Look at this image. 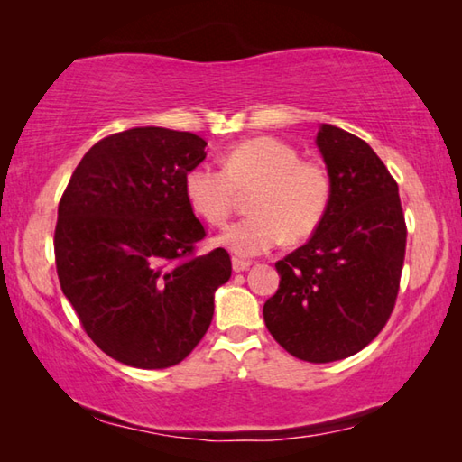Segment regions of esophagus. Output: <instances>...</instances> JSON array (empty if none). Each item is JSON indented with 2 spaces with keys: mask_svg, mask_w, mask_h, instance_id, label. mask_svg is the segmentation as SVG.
Returning a JSON list of instances; mask_svg holds the SVG:
<instances>
[{
  "mask_svg": "<svg viewBox=\"0 0 462 462\" xmlns=\"http://www.w3.org/2000/svg\"><path fill=\"white\" fill-rule=\"evenodd\" d=\"M250 267V261L246 259H240V256H232V269L240 273V271H246Z\"/></svg>",
  "mask_w": 462,
  "mask_h": 462,
  "instance_id": "1",
  "label": "esophagus"
}]
</instances>
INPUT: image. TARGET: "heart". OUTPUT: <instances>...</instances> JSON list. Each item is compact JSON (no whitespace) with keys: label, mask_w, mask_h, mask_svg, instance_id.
I'll list each match as a JSON object with an SVG mask.
<instances>
[{"label":"heart","mask_w":462,"mask_h":462,"mask_svg":"<svg viewBox=\"0 0 462 462\" xmlns=\"http://www.w3.org/2000/svg\"><path fill=\"white\" fill-rule=\"evenodd\" d=\"M332 177L322 162L301 159L283 140H242L224 154V169L195 165L185 175V198L214 228L228 224L240 195H250V217L230 226L220 242L240 256L263 254L281 242L310 238L330 209Z\"/></svg>","instance_id":"obj_1"}]
</instances>
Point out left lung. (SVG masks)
I'll list each match as a JSON object with an SVG mask.
<instances>
[{"label": "left lung", "mask_w": 462, "mask_h": 462, "mask_svg": "<svg viewBox=\"0 0 462 462\" xmlns=\"http://www.w3.org/2000/svg\"><path fill=\"white\" fill-rule=\"evenodd\" d=\"M316 143L332 177L330 209L308 245L275 263L279 289L263 316L289 355L332 363L385 328L400 293L408 226L397 181L365 140L322 124Z\"/></svg>", "instance_id": "1"}]
</instances>
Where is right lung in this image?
I'll use <instances>...</instances> for the list:
<instances>
[{
    "mask_svg": "<svg viewBox=\"0 0 462 462\" xmlns=\"http://www.w3.org/2000/svg\"><path fill=\"white\" fill-rule=\"evenodd\" d=\"M206 140L132 128L93 144L59 201L54 261L89 338L136 369L181 363L206 336L230 254L198 253L206 228L185 198Z\"/></svg>",
    "mask_w": 462,
    "mask_h": 462,
    "instance_id": "1",
    "label": "right lung"
}]
</instances>
